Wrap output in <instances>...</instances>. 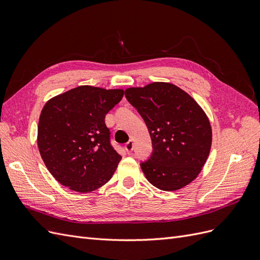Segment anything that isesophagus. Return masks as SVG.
<instances>
[{
	"label": "esophagus",
	"instance_id": "1",
	"mask_svg": "<svg viewBox=\"0 0 260 260\" xmlns=\"http://www.w3.org/2000/svg\"><path fill=\"white\" fill-rule=\"evenodd\" d=\"M133 147H135V145H133V141L132 140H130L129 142H127V143H125V145H124L125 151H127L128 153H131L133 151Z\"/></svg>",
	"mask_w": 260,
	"mask_h": 260
}]
</instances>
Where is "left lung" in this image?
<instances>
[{
	"instance_id": "8db88e82",
	"label": "left lung",
	"mask_w": 260,
	"mask_h": 260,
	"mask_svg": "<svg viewBox=\"0 0 260 260\" xmlns=\"http://www.w3.org/2000/svg\"><path fill=\"white\" fill-rule=\"evenodd\" d=\"M143 118L153 152L141 162L148 182L162 191H176L198 177L211 146L206 114L186 92L166 82L124 91Z\"/></svg>"
}]
</instances>
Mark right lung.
I'll return each instance as SVG.
<instances>
[{
	"instance_id": "obj_1",
	"label": "right lung",
	"mask_w": 260,
	"mask_h": 260,
	"mask_svg": "<svg viewBox=\"0 0 260 260\" xmlns=\"http://www.w3.org/2000/svg\"><path fill=\"white\" fill-rule=\"evenodd\" d=\"M123 90L81 85L51 99L38 125V146L46 168L62 185L86 193L107 183L121 156L111 143L106 114Z\"/></svg>"
}]
</instances>
